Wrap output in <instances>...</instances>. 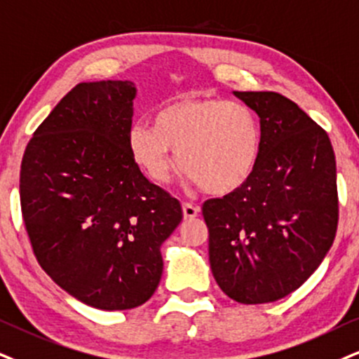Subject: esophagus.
Segmentation results:
<instances>
[{
    "instance_id": "1",
    "label": "esophagus",
    "mask_w": 359,
    "mask_h": 359,
    "mask_svg": "<svg viewBox=\"0 0 359 359\" xmlns=\"http://www.w3.org/2000/svg\"><path fill=\"white\" fill-rule=\"evenodd\" d=\"M198 213H200V208L191 205V203H184V205H183V216H184V219L196 218Z\"/></svg>"
}]
</instances>
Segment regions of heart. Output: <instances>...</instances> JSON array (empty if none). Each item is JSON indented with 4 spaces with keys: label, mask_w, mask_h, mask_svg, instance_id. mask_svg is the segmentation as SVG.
<instances>
[{
    "label": "heart",
    "mask_w": 359,
    "mask_h": 359,
    "mask_svg": "<svg viewBox=\"0 0 359 359\" xmlns=\"http://www.w3.org/2000/svg\"><path fill=\"white\" fill-rule=\"evenodd\" d=\"M151 123L131 125L126 146L153 183H170L180 165L203 191L224 196L240 189L258 166L263 131L258 114L245 103L180 96L163 104Z\"/></svg>",
    "instance_id": "heart-1"
}]
</instances>
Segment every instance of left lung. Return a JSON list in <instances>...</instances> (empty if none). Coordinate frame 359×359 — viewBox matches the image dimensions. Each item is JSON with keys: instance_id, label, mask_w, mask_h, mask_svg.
<instances>
[{"instance_id": "1", "label": "left lung", "mask_w": 359, "mask_h": 359, "mask_svg": "<svg viewBox=\"0 0 359 359\" xmlns=\"http://www.w3.org/2000/svg\"><path fill=\"white\" fill-rule=\"evenodd\" d=\"M258 114L263 149L251 178L203 205L210 266L243 304L281 299L316 271L338 228L336 161L325 130L271 91H233Z\"/></svg>"}]
</instances>
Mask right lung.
Wrapping results in <instances>:
<instances>
[{"label": "right lung", "instance_id": "right-lung-1", "mask_svg": "<svg viewBox=\"0 0 359 359\" xmlns=\"http://www.w3.org/2000/svg\"><path fill=\"white\" fill-rule=\"evenodd\" d=\"M133 81H88L57 103L26 146L21 211L48 276L88 306L116 311L151 298L161 245L180 201L135 165L126 146Z\"/></svg>", "mask_w": 359, "mask_h": 359}]
</instances>
